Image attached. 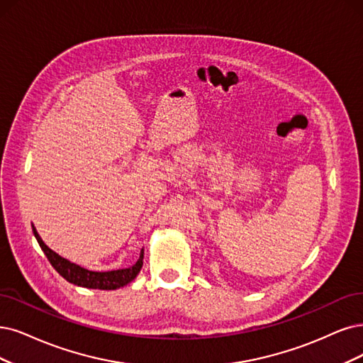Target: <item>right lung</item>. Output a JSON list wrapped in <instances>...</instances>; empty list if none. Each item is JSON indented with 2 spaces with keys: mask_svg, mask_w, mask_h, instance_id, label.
Returning <instances> with one entry per match:
<instances>
[{
  "mask_svg": "<svg viewBox=\"0 0 363 363\" xmlns=\"http://www.w3.org/2000/svg\"><path fill=\"white\" fill-rule=\"evenodd\" d=\"M33 232H34V236L37 239L40 248L43 250L48 260L53 266V269H55L62 278H65L67 281H69V283H72L74 286L86 287V289H99V290H116L119 287H124L128 283H131V281L138 277V274L142 269L143 248L140 251L139 260L134 263L133 266L125 267V269L107 271V272H94V271L85 269V267L79 266L76 263H72L70 260L61 257L60 254H57L55 251H52L43 242V239L40 238V235L37 233L34 225H33Z\"/></svg>",
  "mask_w": 363,
  "mask_h": 363,
  "instance_id": "add662e5",
  "label": "right lung"
}]
</instances>
